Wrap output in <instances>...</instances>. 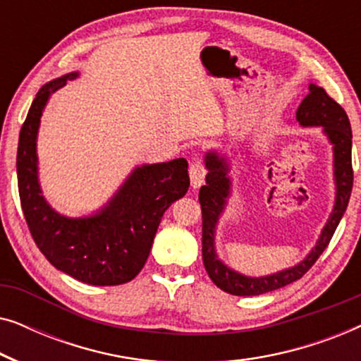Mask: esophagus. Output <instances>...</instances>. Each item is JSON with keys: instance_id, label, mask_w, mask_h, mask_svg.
Masks as SVG:
<instances>
[{"instance_id": "esophagus-1", "label": "esophagus", "mask_w": 361, "mask_h": 361, "mask_svg": "<svg viewBox=\"0 0 361 361\" xmlns=\"http://www.w3.org/2000/svg\"><path fill=\"white\" fill-rule=\"evenodd\" d=\"M205 167L200 164L199 161L192 162L190 167H189V176H190V185L192 189H199V187L204 184V179H205Z\"/></svg>"}]
</instances>
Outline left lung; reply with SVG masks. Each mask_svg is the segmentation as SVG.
<instances>
[{
    "label": "left lung",
    "instance_id": "8db88e82",
    "mask_svg": "<svg viewBox=\"0 0 361 361\" xmlns=\"http://www.w3.org/2000/svg\"><path fill=\"white\" fill-rule=\"evenodd\" d=\"M295 121L302 128H320L322 135L332 146V167L335 199L324 228L314 248L298 264L264 276H248L240 273L220 259L216 253V228L221 215L228 207L233 192L231 162L228 156L216 149L205 152V185L200 187L199 202L202 207V258L204 266L216 288L233 295H259L269 290L284 288L302 278L327 248L330 238L347 210L353 187L352 171V126L348 116L337 102L332 100L322 87L309 83V95L300 102L295 111Z\"/></svg>",
    "mask_w": 361,
    "mask_h": 361
}]
</instances>
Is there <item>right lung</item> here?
<instances>
[{"mask_svg":"<svg viewBox=\"0 0 361 361\" xmlns=\"http://www.w3.org/2000/svg\"><path fill=\"white\" fill-rule=\"evenodd\" d=\"M78 75L68 72L47 82L29 108L16 156L19 199L49 263L85 284H125L145 266L164 212L189 190V164L179 157L136 166L110 200L88 215L68 216L54 209L39 182V126L52 93Z\"/></svg>","mask_w":361,"mask_h":361,"instance_id":"obj_1","label":"right lung"}]
</instances>
